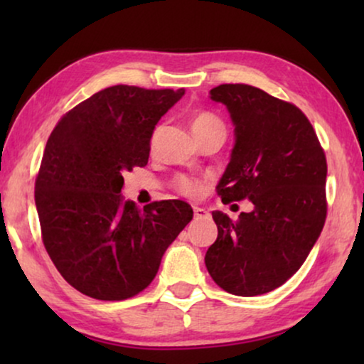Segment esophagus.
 I'll return each mask as SVG.
<instances>
[{
    "mask_svg": "<svg viewBox=\"0 0 364 364\" xmlns=\"http://www.w3.org/2000/svg\"><path fill=\"white\" fill-rule=\"evenodd\" d=\"M193 215H196V218H203L208 215V212L202 207H193Z\"/></svg>",
    "mask_w": 364,
    "mask_h": 364,
    "instance_id": "1",
    "label": "esophagus"
}]
</instances>
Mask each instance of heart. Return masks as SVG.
Here are the masks:
<instances>
[{"label":"heart","instance_id":"1","mask_svg":"<svg viewBox=\"0 0 364 364\" xmlns=\"http://www.w3.org/2000/svg\"><path fill=\"white\" fill-rule=\"evenodd\" d=\"M212 129H222V131H225L223 122L215 116V114L198 112L192 117V131L196 136L197 134L212 131ZM176 188L181 193H183V196L197 197V196H200V192H202V183L192 177L178 176L176 178Z\"/></svg>","mask_w":364,"mask_h":364}]
</instances>
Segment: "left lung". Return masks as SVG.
I'll return each instance as SVG.
<instances>
[{
  "label": "left lung",
  "mask_w": 364,
  "mask_h": 364,
  "mask_svg": "<svg viewBox=\"0 0 364 364\" xmlns=\"http://www.w3.org/2000/svg\"><path fill=\"white\" fill-rule=\"evenodd\" d=\"M210 99L230 112L235 146L217 186L223 203L248 198L235 222L212 212L218 237L205 253L213 282L238 296L282 287L306 260L326 218V157L296 106L248 84H220Z\"/></svg>",
  "instance_id": "left-lung-1"
}]
</instances>
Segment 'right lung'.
<instances>
[{"label":"right lung","mask_w":364,"mask_h":364,"mask_svg":"<svg viewBox=\"0 0 364 364\" xmlns=\"http://www.w3.org/2000/svg\"><path fill=\"white\" fill-rule=\"evenodd\" d=\"M183 89L112 86L64 114L34 186L43 243L58 272L84 295L119 301L156 278L162 255L193 210L187 202L124 200L122 173L144 167L161 117Z\"/></svg>","instance_id":"1"}]
</instances>
